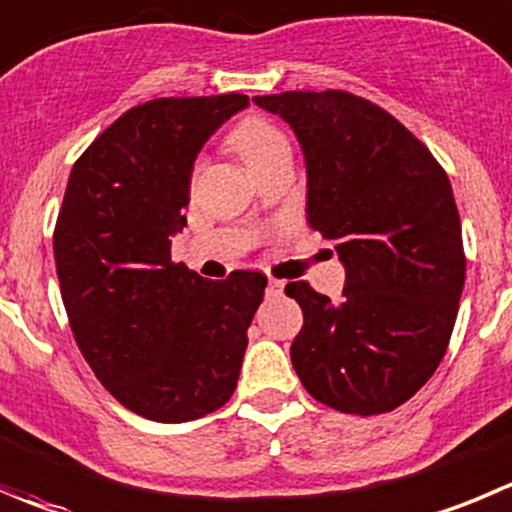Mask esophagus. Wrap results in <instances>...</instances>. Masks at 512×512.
I'll list each match as a JSON object with an SVG mask.
<instances>
[{
    "label": "esophagus",
    "instance_id": "1",
    "mask_svg": "<svg viewBox=\"0 0 512 512\" xmlns=\"http://www.w3.org/2000/svg\"><path fill=\"white\" fill-rule=\"evenodd\" d=\"M266 294H269V296H281V294H284V281L269 279V286H266Z\"/></svg>",
    "mask_w": 512,
    "mask_h": 512
}]
</instances>
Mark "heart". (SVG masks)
<instances>
[{
    "mask_svg": "<svg viewBox=\"0 0 512 512\" xmlns=\"http://www.w3.org/2000/svg\"><path fill=\"white\" fill-rule=\"evenodd\" d=\"M228 143L246 160L251 170L269 163L276 155L289 153L286 135L269 118H261V115H246V118L238 120L228 133Z\"/></svg>",
    "mask_w": 512,
    "mask_h": 512,
    "instance_id": "heart-1",
    "label": "heart"
}]
</instances>
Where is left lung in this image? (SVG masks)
I'll return each mask as SVG.
<instances>
[{
  "mask_svg": "<svg viewBox=\"0 0 512 512\" xmlns=\"http://www.w3.org/2000/svg\"><path fill=\"white\" fill-rule=\"evenodd\" d=\"M299 138L306 221L337 243L342 299L286 284L304 326L291 364L321 405L382 415L435 374L465 284L462 228L435 155L397 118L344 90L253 97Z\"/></svg>",
  "mask_w": 512,
  "mask_h": 512,
  "instance_id": "8db88e82",
  "label": "left lung"
}]
</instances>
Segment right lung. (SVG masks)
I'll list each match as a JSON object with an SVG mask.
<instances>
[{"label":"right lung","instance_id":"1","mask_svg":"<svg viewBox=\"0 0 512 512\" xmlns=\"http://www.w3.org/2000/svg\"><path fill=\"white\" fill-rule=\"evenodd\" d=\"M246 95L158 97L130 107L72 165L55 264L82 357L120 405L188 422L231 399L266 276L208 281L170 259L203 143Z\"/></svg>","mask_w":512,"mask_h":512}]
</instances>
